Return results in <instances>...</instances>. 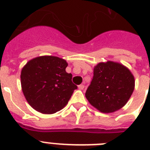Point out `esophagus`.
I'll list each match as a JSON object with an SVG mask.
<instances>
[{
  "label": "esophagus",
  "instance_id": "1",
  "mask_svg": "<svg viewBox=\"0 0 150 150\" xmlns=\"http://www.w3.org/2000/svg\"><path fill=\"white\" fill-rule=\"evenodd\" d=\"M84 85H83V84H81V85H79V86H78V88H79V89H80V90H83V88H84Z\"/></svg>",
  "mask_w": 150,
  "mask_h": 150
}]
</instances>
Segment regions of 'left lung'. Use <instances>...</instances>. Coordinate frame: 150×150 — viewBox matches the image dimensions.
Segmentation results:
<instances>
[{
    "label": "left lung",
    "instance_id": "left-lung-1",
    "mask_svg": "<svg viewBox=\"0 0 150 150\" xmlns=\"http://www.w3.org/2000/svg\"><path fill=\"white\" fill-rule=\"evenodd\" d=\"M134 77L129 69L108 61L94 67V76L86 92L90 104L104 113L124 107L134 89Z\"/></svg>",
    "mask_w": 150,
    "mask_h": 150
}]
</instances>
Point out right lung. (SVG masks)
Wrapping results in <instances>:
<instances>
[{
	"label": "right lung",
	"mask_w": 150,
	"mask_h": 150,
	"mask_svg": "<svg viewBox=\"0 0 150 150\" xmlns=\"http://www.w3.org/2000/svg\"><path fill=\"white\" fill-rule=\"evenodd\" d=\"M67 63L59 57L45 55L29 61L21 72V85L28 103L35 110L52 114L65 107L74 91Z\"/></svg>",
	"instance_id": "right-lung-1"
}]
</instances>
